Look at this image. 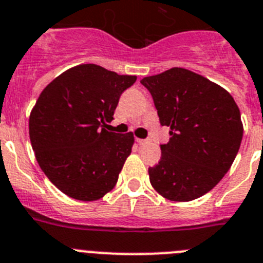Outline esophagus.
Here are the masks:
<instances>
[{"instance_id": "34e87169", "label": "esophagus", "mask_w": 263, "mask_h": 263, "mask_svg": "<svg viewBox=\"0 0 263 263\" xmlns=\"http://www.w3.org/2000/svg\"><path fill=\"white\" fill-rule=\"evenodd\" d=\"M136 141H138L139 144H144V143H147V140H145V139H136Z\"/></svg>"}]
</instances>
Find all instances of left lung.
<instances>
[{
  "instance_id": "obj_1",
  "label": "left lung",
  "mask_w": 263,
  "mask_h": 263,
  "mask_svg": "<svg viewBox=\"0 0 263 263\" xmlns=\"http://www.w3.org/2000/svg\"><path fill=\"white\" fill-rule=\"evenodd\" d=\"M171 139L149 168V181L163 197L191 201L221 181L238 154L243 127L227 90L185 68L173 67L141 79Z\"/></svg>"
}]
</instances>
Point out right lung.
I'll use <instances>...</instances> for the list:
<instances>
[{"label":"right lung","instance_id":"add662e5","mask_svg":"<svg viewBox=\"0 0 263 263\" xmlns=\"http://www.w3.org/2000/svg\"><path fill=\"white\" fill-rule=\"evenodd\" d=\"M135 82L134 75L81 65L41 92L29 119L31 147L47 179L68 197L95 201L116 185L134 135L104 127Z\"/></svg>","mask_w":263,"mask_h":263}]
</instances>
